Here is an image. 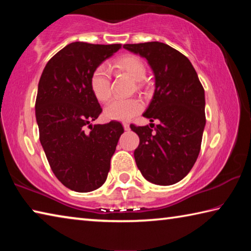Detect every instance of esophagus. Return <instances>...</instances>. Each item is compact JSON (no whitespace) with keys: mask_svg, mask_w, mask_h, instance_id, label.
Instances as JSON below:
<instances>
[{"mask_svg":"<svg viewBox=\"0 0 251 251\" xmlns=\"http://www.w3.org/2000/svg\"><path fill=\"white\" fill-rule=\"evenodd\" d=\"M123 126H124L125 130H129V124L128 123H123Z\"/></svg>","mask_w":251,"mask_h":251,"instance_id":"esophagus-1","label":"esophagus"}]
</instances>
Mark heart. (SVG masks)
I'll use <instances>...</instances> for the list:
<instances>
[{
	"instance_id": "b5f03b06",
	"label": "heart",
	"mask_w": 251,
	"mask_h": 251,
	"mask_svg": "<svg viewBox=\"0 0 251 251\" xmlns=\"http://www.w3.org/2000/svg\"><path fill=\"white\" fill-rule=\"evenodd\" d=\"M117 70L125 72L135 82H142L146 76V66L141 58L133 55L124 56L115 63ZM91 90L97 100L105 101L112 94L110 74L107 65L100 64L93 71L90 79ZM144 104L136 97L114 99L105 106V116L114 121H129L143 110Z\"/></svg>"
}]
</instances>
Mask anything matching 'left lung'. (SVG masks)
I'll return each instance as SVG.
<instances>
[{"label":"left lung","instance_id":"8db88e82","mask_svg":"<svg viewBox=\"0 0 251 251\" xmlns=\"http://www.w3.org/2000/svg\"><path fill=\"white\" fill-rule=\"evenodd\" d=\"M145 57L155 75V93L144 116L150 126L130 125L139 137L134 151L145 179L168 186L181 180L201 151L205 116V91L194 66L184 54L160 42L125 44Z\"/></svg>","mask_w":251,"mask_h":251}]
</instances>
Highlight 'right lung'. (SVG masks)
Instances as JSON below:
<instances>
[{
  "instance_id": "right-lung-1",
  "label": "right lung",
  "mask_w": 251,
  "mask_h": 251,
  "mask_svg": "<svg viewBox=\"0 0 251 251\" xmlns=\"http://www.w3.org/2000/svg\"><path fill=\"white\" fill-rule=\"evenodd\" d=\"M121 48L74 42L55 54L41 75L35 101L40 141L54 175L74 192L104 184L124 133L116 121L91 124L103 110L91 90V75Z\"/></svg>"
}]
</instances>
